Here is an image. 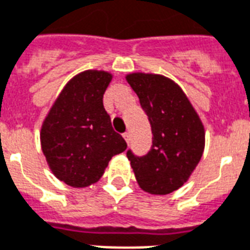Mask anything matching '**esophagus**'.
<instances>
[{"label": "esophagus", "mask_w": 250, "mask_h": 250, "mask_svg": "<svg viewBox=\"0 0 250 250\" xmlns=\"http://www.w3.org/2000/svg\"><path fill=\"white\" fill-rule=\"evenodd\" d=\"M123 136H124V138H125V141H126L127 144H129V141H130V134L126 132V133H124Z\"/></svg>", "instance_id": "obj_1"}]
</instances>
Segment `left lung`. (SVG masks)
Returning a JSON list of instances; mask_svg holds the SVG:
<instances>
[{
  "label": "left lung",
  "mask_w": 250,
  "mask_h": 250,
  "mask_svg": "<svg viewBox=\"0 0 250 250\" xmlns=\"http://www.w3.org/2000/svg\"><path fill=\"white\" fill-rule=\"evenodd\" d=\"M127 83L149 117L153 145L137 157L127 150L136 179L144 191L167 195L188 181L204 150V126L194 106L171 79L155 74L126 75Z\"/></svg>",
  "instance_id": "obj_1"
}]
</instances>
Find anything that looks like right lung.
Returning <instances> with one entry per match:
<instances>
[{"instance_id": "add662e5", "label": "right lung", "mask_w": 250, "mask_h": 250, "mask_svg": "<svg viewBox=\"0 0 250 250\" xmlns=\"http://www.w3.org/2000/svg\"><path fill=\"white\" fill-rule=\"evenodd\" d=\"M110 80L109 72L97 69L74 76L43 121L41 145L47 163L71 187L96 183L112 157L126 149L103 105Z\"/></svg>"}]
</instances>
